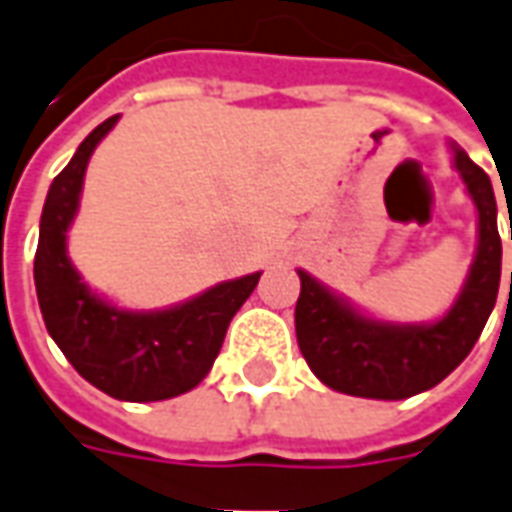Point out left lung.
<instances>
[{
	"label": "left lung",
	"mask_w": 512,
	"mask_h": 512,
	"mask_svg": "<svg viewBox=\"0 0 512 512\" xmlns=\"http://www.w3.org/2000/svg\"><path fill=\"white\" fill-rule=\"evenodd\" d=\"M455 149V169L480 216V244L468 280L452 310L435 324H385L357 310L299 271L296 341L318 380L332 391L363 399H407L449 377L491 316L502 277V238L496 230V196L488 174ZM512 241V235H510ZM512 291V271H510Z\"/></svg>",
	"instance_id": "8db88e82"
}]
</instances>
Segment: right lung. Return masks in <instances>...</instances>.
Returning <instances> with one entry per match:
<instances>
[{"label": "right lung", "instance_id": "obj_1", "mask_svg": "<svg viewBox=\"0 0 512 512\" xmlns=\"http://www.w3.org/2000/svg\"><path fill=\"white\" fill-rule=\"evenodd\" d=\"M116 121L119 116L102 121L49 185L35 252V291L46 330L80 377L121 402H160L205 380L260 271L157 313L119 310L88 291L66 255V230L80 205L88 160Z\"/></svg>", "mask_w": 512, "mask_h": 512}]
</instances>
